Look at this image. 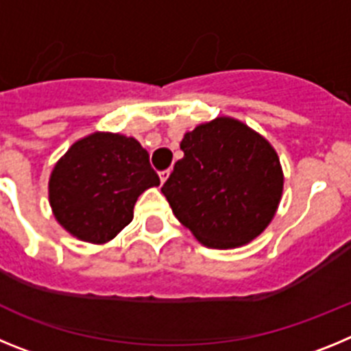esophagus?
Listing matches in <instances>:
<instances>
[{
	"instance_id": "esophagus-1",
	"label": "esophagus",
	"mask_w": 351,
	"mask_h": 351,
	"mask_svg": "<svg viewBox=\"0 0 351 351\" xmlns=\"http://www.w3.org/2000/svg\"><path fill=\"white\" fill-rule=\"evenodd\" d=\"M169 176H170V170H163V172H160V181H161V184H163V182H165L167 179H169Z\"/></svg>"
}]
</instances>
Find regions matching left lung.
<instances>
[{"label": "left lung", "mask_w": 351, "mask_h": 351, "mask_svg": "<svg viewBox=\"0 0 351 351\" xmlns=\"http://www.w3.org/2000/svg\"><path fill=\"white\" fill-rule=\"evenodd\" d=\"M184 156L161 188L172 213L213 250L258 237L283 195V169L271 142L243 121L219 116L186 132Z\"/></svg>", "instance_id": "left-lung-1"}]
</instances>
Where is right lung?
Instances as JSON below:
<instances>
[{
    "label": "right lung",
    "instance_id": "add662e5",
    "mask_svg": "<svg viewBox=\"0 0 351 351\" xmlns=\"http://www.w3.org/2000/svg\"><path fill=\"white\" fill-rule=\"evenodd\" d=\"M154 186L160 178L141 142L95 132L58 160L49 178V204L68 234L105 244L132 221L137 198Z\"/></svg>",
    "mask_w": 351,
    "mask_h": 351
}]
</instances>
